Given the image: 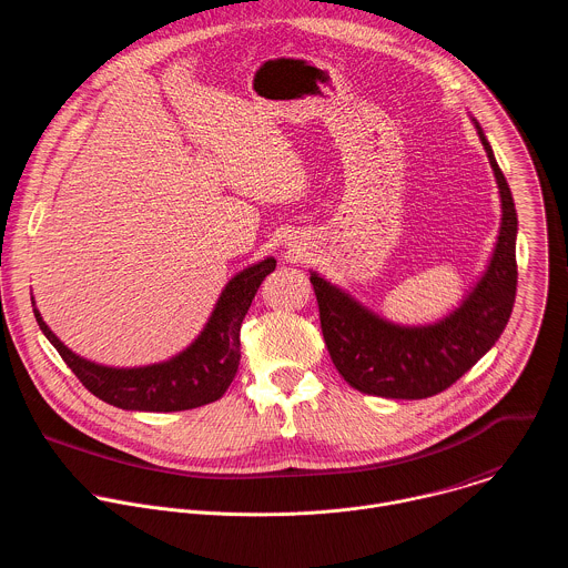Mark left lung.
I'll return each mask as SVG.
<instances>
[{
    "mask_svg": "<svg viewBox=\"0 0 568 568\" xmlns=\"http://www.w3.org/2000/svg\"><path fill=\"white\" fill-rule=\"evenodd\" d=\"M497 178L501 227L488 270L446 318L404 327L365 310L312 272L321 329L343 379L358 393L386 399H426L450 388L501 336L517 292V214L508 182L475 122Z\"/></svg>",
    "mask_w": 568,
    "mask_h": 568,
    "instance_id": "1",
    "label": "left lung"
}]
</instances>
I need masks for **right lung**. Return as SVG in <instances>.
Here are the masks:
<instances>
[{
	"instance_id": "add662e5",
	"label": "right lung",
	"mask_w": 568,
	"mask_h": 568,
	"mask_svg": "<svg viewBox=\"0 0 568 568\" xmlns=\"http://www.w3.org/2000/svg\"><path fill=\"white\" fill-rule=\"evenodd\" d=\"M276 267L265 258L236 274L223 290L201 336L178 356L144 367H106L71 352L42 321L44 336L73 369L80 384L98 399L142 413L192 410L221 399L234 382L241 363V323L267 274Z\"/></svg>"
}]
</instances>
